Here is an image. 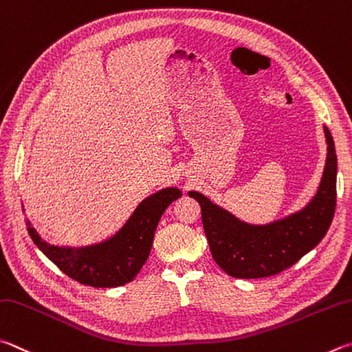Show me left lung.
<instances>
[{
	"mask_svg": "<svg viewBox=\"0 0 352 352\" xmlns=\"http://www.w3.org/2000/svg\"><path fill=\"white\" fill-rule=\"evenodd\" d=\"M323 132L328 152L317 192L305 208L283 219L251 225L203 194L188 192L201 206L203 228L212 258L231 277L276 276L312 251L328 232L336 210L337 155L327 126H323Z\"/></svg>",
	"mask_w": 352,
	"mask_h": 352,
	"instance_id": "8db88e82",
	"label": "left lung"
}]
</instances>
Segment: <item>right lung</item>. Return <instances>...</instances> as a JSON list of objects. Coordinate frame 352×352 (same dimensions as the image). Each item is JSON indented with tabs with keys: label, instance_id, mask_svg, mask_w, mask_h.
<instances>
[{
	"label": "right lung",
	"instance_id": "add662e5",
	"mask_svg": "<svg viewBox=\"0 0 352 352\" xmlns=\"http://www.w3.org/2000/svg\"><path fill=\"white\" fill-rule=\"evenodd\" d=\"M180 197V189L164 188L144 198L121 229L97 245L54 246L40 237L29 220H25V226L38 249L66 276L81 285L117 287L132 282L142 270L149 257L160 219Z\"/></svg>",
	"mask_w": 352,
	"mask_h": 352
}]
</instances>
